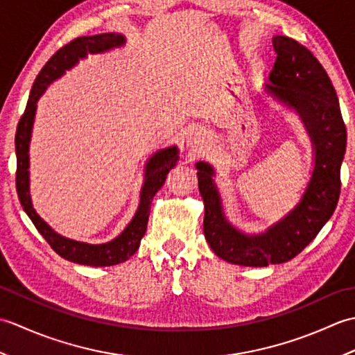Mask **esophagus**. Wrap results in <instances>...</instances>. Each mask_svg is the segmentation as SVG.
<instances>
[{"label":"esophagus","instance_id":"obj_1","mask_svg":"<svg viewBox=\"0 0 355 355\" xmlns=\"http://www.w3.org/2000/svg\"><path fill=\"white\" fill-rule=\"evenodd\" d=\"M191 143H193V140H191Z\"/></svg>","mask_w":355,"mask_h":355}]
</instances>
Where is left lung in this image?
Segmentation results:
<instances>
[{
  "label": "left lung",
  "instance_id": "obj_1",
  "mask_svg": "<svg viewBox=\"0 0 355 355\" xmlns=\"http://www.w3.org/2000/svg\"><path fill=\"white\" fill-rule=\"evenodd\" d=\"M276 62L267 92L296 110L311 135L315 164L296 209L258 236H247L225 221L214 169L197 163L198 187L205 201V236L221 259L245 267H267L293 259L318 236L334 214L340 197V166L346 149V126L331 79L305 45L275 36Z\"/></svg>",
  "mask_w": 355,
  "mask_h": 355
}]
</instances>
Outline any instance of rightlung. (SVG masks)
<instances>
[{"mask_svg": "<svg viewBox=\"0 0 355 355\" xmlns=\"http://www.w3.org/2000/svg\"><path fill=\"white\" fill-rule=\"evenodd\" d=\"M125 37L116 33H102L94 36H80L76 40L65 44L64 47L59 49L53 55L49 62L42 67V70L37 74L32 92H30L27 107L24 114L21 116L17 135H15V148H17V192L21 201L22 209L26 210L30 220L35 224L37 232L41 233L44 239L47 241L50 247L59 256L76 263H84V266L93 267H110L116 263L125 262L137 252L140 241L145 235L148 227V218L150 212V201H153L157 191L164 184L166 175L175 166L178 160V150L175 146L158 150L157 154L146 164L145 183L141 187L140 193V206L135 212L132 221L128 224V227L120 233V235L112 239L111 243L92 245L85 243H78V241L67 239L56 232H53L47 224H45L40 215L35 212L28 193V143L30 134H32L33 117L36 111V102L45 88L51 84L53 80L62 76L65 70L79 61V58H85L88 53H101L117 45H122Z\"/></svg>", "mask_w": 355, "mask_h": 355, "instance_id": "add662e5", "label": "right lung"}]
</instances>
